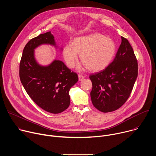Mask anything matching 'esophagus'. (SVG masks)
<instances>
[{
    "label": "esophagus",
    "instance_id": "34e87169",
    "mask_svg": "<svg viewBox=\"0 0 156 156\" xmlns=\"http://www.w3.org/2000/svg\"><path fill=\"white\" fill-rule=\"evenodd\" d=\"M78 78H79V81H82L84 79V76L81 75H78Z\"/></svg>",
    "mask_w": 156,
    "mask_h": 156
}]
</instances>
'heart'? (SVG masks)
<instances>
[{"label": "heart", "mask_w": 156, "mask_h": 156, "mask_svg": "<svg viewBox=\"0 0 156 156\" xmlns=\"http://www.w3.org/2000/svg\"><path fill=\"white\" fill-rule=\"evenodd\" d=\"M115 51V43L112 38L94 33L74 38L71 44L63 48V56L68 67L73 69L78 62V54H80V60L87 69L98 72L107 67Z\"/></svg>", "instance_id": "obj_1"}]
</instances>
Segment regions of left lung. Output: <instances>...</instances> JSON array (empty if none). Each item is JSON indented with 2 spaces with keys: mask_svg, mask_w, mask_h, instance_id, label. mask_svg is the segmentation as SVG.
<instances>
[{
  "mask_svg": "<svg viewBox=\"0 0 156 156\" xmlns=\"http://www.w3.org/2000/svg\"><path fill=\"white\" fill-rule=\"evenodd\" d=\"M122 42L113 62L90 78L93 88V105L102 112H110L122 107L127 101L138 76V62L128 41L122 36Z\"/></svg>",
  "mask_w": 156,
  "mask_h": 156,
  "instance_id": "1",
  "label": "left lung"
}]
</instances>
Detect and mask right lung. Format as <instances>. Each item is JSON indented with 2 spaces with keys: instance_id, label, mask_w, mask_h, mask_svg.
I'll return each instance as SVG.
<instances>
[{
  "instance_id": "obj_1",
  "label": "right lung",
  "mask_w": 156,
  "mask_h": 156,
  "mask_svg": "<svg viewBox=\"0 0 156 156\" xmlns=\"http://www.w3.org/2000/svg\"><path fill=\"white\" fill-rule=\"evenodd\" d=\"M42 44L57 48L51 31L39 34L26 44L20 63V78L29 96L39 107L48 112L59 114L69 107V91L78 76L58 60L47 66L39 65L34 57V49Z\"/></svg>"
}]
</instances>
